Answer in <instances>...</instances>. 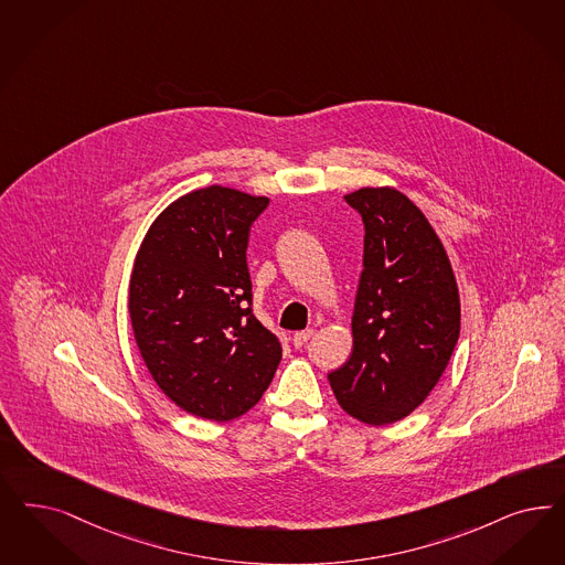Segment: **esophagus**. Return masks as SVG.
Instances as JSON below:
<instances>
[{
    "instance_id": "esophagus-1",
    "label": "esophagus",
    "mask_w": 565,
    "mask_h": 565,
    "mask_svg": "<svg viewBox=\"0 0 565 565\" xmlns=\"http://www.w3.org/2000/svg\"><path fill=\"white\" fill-rule=\"evenodd\" d=\"M313 337V330H301V332H295L292 337V345L303 347Z\"/></svg>"
}]
</instances>
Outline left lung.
Returning <instances> with one entry per match:
<instances>
[{
  "label": "left lung",
  "mask_w": 565,
  "mask_h": 565,
  "mask_svg": "<svg viewBox=\"0 0 565 565\" xmlns=\"http://www.w3.org/2000/svg\"><path fill=\"white\" fill-rule=\"evenodd\" d=\"M345 201L364 222V270L353 351L328 383L349 416L384 426L412 414L443 376L459 337V295L443 243L403 193L360 189Z\"/></svg>",
  "instance_id": "obj_1"
}]
</instances>
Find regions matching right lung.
I'll return each mask as SVG.
<instances>
[{
	"mask_svg": "<svg viewBox=\"0 0 565 565\" xmlns=\"http://www.w3.org/2000/svg\"><path fill=\"white\" fill-rule=\"evenodd\" d=\"M226 186L172 203L149 228L128 292L132 332L153 381L181 409L226 422L249 412L282 360L254 313L249 231L268 207Z\"/></svg>",
	"mask_w": 565,
	"mask_h": 565,
	"instance_id": "obj_1",
	"label": "right lung"
}]
</instances>
